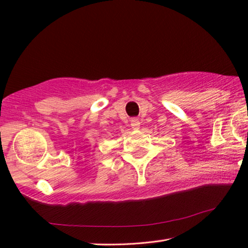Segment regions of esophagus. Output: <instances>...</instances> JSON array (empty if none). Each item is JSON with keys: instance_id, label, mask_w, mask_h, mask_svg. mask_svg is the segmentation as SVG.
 I'll use <instances>...</instances> for the list:
<instances>
[{"instance_id": "34e87169", "label": "esophagus", "mask_w": 248, "mask_h": 248, "mask_svg": "<svg viewBox=\"0 0 248 248\" xmlns=\"http://www.w3.org/2000/svg\"><path fill=\"white\" fill-rule=\"evenodd\" d=\"M131 127H132L133 130H138V129H139V128H140V121L138 120V119H136V118L132 119V120H131Z\"/></svg>"}]
</instances>
